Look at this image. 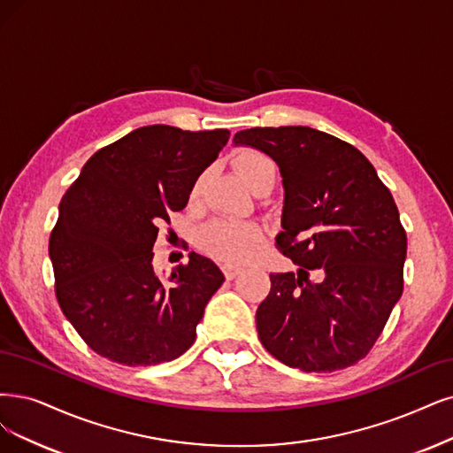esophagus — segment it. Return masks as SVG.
<instances>
[{
    "instance_id": "obj_1",
    "label": "esophagus",
    "mask_w": 453,
    "mask_h": 453,
    "mask_svg": "<svg viewBox=\"0 0 453 453\" xmlns=\"http://www.w3.org/2000/svg\"><path fill=\"white\" fill-rule=\"evenodd\" d=\"M222 273H224V276H226L227 280H233V278H235V276H239V274H241V269H239V266L224 265V266H222Z\"/></svg>"
}]
</instances>
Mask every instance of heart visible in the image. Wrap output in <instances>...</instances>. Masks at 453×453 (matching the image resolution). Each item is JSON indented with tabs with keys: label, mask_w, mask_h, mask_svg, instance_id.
Segmentation results:
<instances>
[{
	"label": "heart",
	"mask_w": 453,
	"mask_h": 453,
	"mask_svg": "<svg viewBox=\"0 0 453 453\" xmlns=\"http://www.w3.org/2000/svg\"><path fill=\"white\" fill-rule=\"evenodd\" d=\"M235 165L248 184L250 188H254L256 184L266 177L276 175V164L271 157H266L259 150H244L237 158ZM207 173L199 175L190 188V199H197L203 188ZM265 239V233L256 224H242L233 220H214L207 224L199 233V246L205 252L222 263L229 265H241L252 259L257 252Z\"/></svg>",
	"instance_id": "heart-1"
}]
</instances>
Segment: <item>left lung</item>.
Here are the masks:
<instances>
[{"instance_id": "obj_1", "label": "left lung", "mask_w": 453, "mask_h": 453, "mask_svg": "<svg viewBox=\"0 0 453 453\" xmlns=\"http://www.w3.org/2000/svg\"><path fill=\"white\" fill-rule=\"evenodd\" d=\"M235 145L280 167L276 246L298 271L271 274L256 313L263 347L289 367L336 372L362 360L403 293L407 233L390 190L357 147L310 127L248 128ZM319 270L321 282H310Z\"/></svg>"}]
</instances>
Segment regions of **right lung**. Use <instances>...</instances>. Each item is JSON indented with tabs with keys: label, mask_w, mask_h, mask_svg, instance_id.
I'll return each instance as SVG.
<instances>
[{
	"label": "right lung",
	"mask_w": 453,
	"mask_h": 453,
	"mask_svg": "<svg viewBox=\"0 0 453 453\" xmlns=\"http://www.w3.org/2000/svg\"><path fill=\"white\" fill-rule=\"evenodd\" d=\"M227 140L224 128L142 127L96 150L65 192L48 246L56 296L96 355L155 365L194 343L224 274L190 252L187 265L160 280L153 246L158 226L187 207L192 184Z\"/></svg>",
	"instance_id": "add662e5"
}]
</instances>
